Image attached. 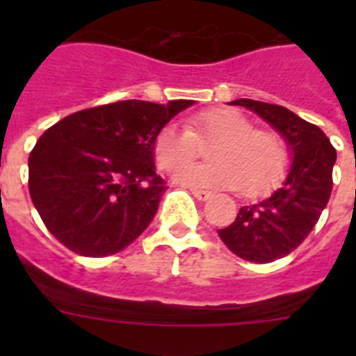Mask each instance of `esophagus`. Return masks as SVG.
<instances>
[{"label":"esophagus","mask_w":356,"mask_h":356,"mask_svg":"<svg viewBox=\"0 0 356 356\" xmlns=\"http://www.w3.org/2000/svg\"><path fill=\"white\" fill-rule=\"evenodd\" d=\"M191 193H193V196L200 201H207L210 196H212L210 191H201V188H191Z\"/></svg>","instance_id":"1"}]
</instances>
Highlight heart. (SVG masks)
<instances>
[{
	"instance_id": "b5f03b06",
	"label": "heart",
	"mask_w": 356,
	"mask_h": 356,
	"mask_svg": "<svg viewBox=\"0 0 356 356\" xmlns=\"http://www.w3.org/2000/svg\"><path fill=\"white\" fill-rule=\"evenodd\" d=\"M216 142L210 164H186L200 143ZM155 160L163 171L176 169L178 184L200 188H238L257 196L278 180L287 165V147L273 131L257 130L250 118L234 108H212L194 115L188 128L169 122L155 139Z\"/></svg>"
}]
</instances>
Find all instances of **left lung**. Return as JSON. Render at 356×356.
Segmentation results:
<instances>
[{
	"mask_svg": "<svg viewBox=\"0 0 356 356\" xmlns=\"http://www.w3.org/2000/svg\"><path fill=\"white\" fill-rule=\"evenodd\" d=\"M229 105L244 106L269 122L287 144L291 165L276 191L242 207L235 221L217 234L244 260L267 264L284 259L312 232L328 203L337 151L319 127L285 106L254 99H235Z\"/></svg>",
	"mask_w": 356,
	"mask_h": 356,
	"instance_id": "1",
	"label": "left lung"
}]
</instances>
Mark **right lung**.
<instances>
[{"mask_svg": "<svg viewBox=\"0 0 356 356\" xmlns=\"http://www.w3.org/2000/svg\"><path fill=\"white\" fill-rule=\"evenodd\" d=\"M193 105L127 99L44 131L28 159V187L55 238L83 257H108L139 237L168 188L155 171L156 135Z\"/></svg>", "mask_w": 356, "mask_h": 356, "instance_id": "add662e5", "label": "right lung"}]
</instances>
